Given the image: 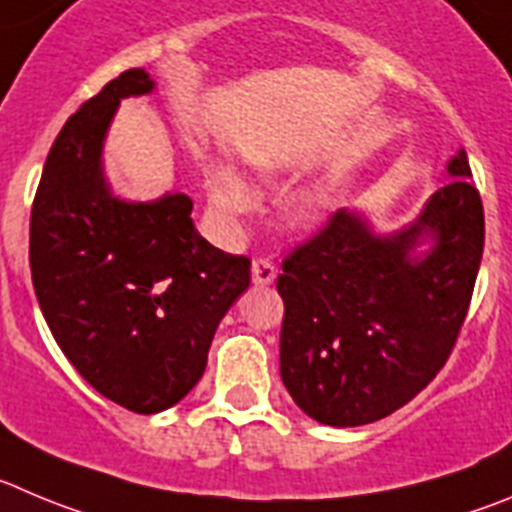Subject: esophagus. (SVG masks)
I'll list each match as a JSON object with an SVG mask.
<instances>
[{
    "label": "esophagus",
    "mask_w": 512,
    "mask_h": 512,
    "mask_svg": "<svg viewBox=\"0 0 512 512\" xmlns=\"http://www.w3.org/2000/svg\"><path fill=\"white\" fill-rule=\"evenodd\" d=\"M278 275V267L272 265L270 260H252V283L255 285H270Z\"/></svg>",
    "instance_id": "obj_1"
}]
</instances>
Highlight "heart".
I'll use <instances>...</instances> for the list:
<instances>
[{
	"instance_id": "obj_1",
	"label": "heart",
	"mask_w": 512,
	"mask_h": 512,
	"mask_svg": "<svg viewBox=\"0 0 512 512\" xmlns=\"http://www.w3.org/2000/svg\"><path fill=\"white\" fill-rule=\"evenodd\" d=\"M262 176H275L278 169L275 166H260ZM207 194L209 207L224 222H232L240 214H247L255 207V191L247 184L245 176L240 171H234L232 166H217L212 169L207 179ZM338 202L336 189L331 186H318V189H305L295 197L288 199L285 204V219L290 227L298 229H315L321 227L328 217L333 214Z\"/></svg>"
}]
</instances>
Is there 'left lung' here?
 <instances>
[{
	"mask_svg": "<svg viewBox=\"0 0 512 512\" xmlns=\"http://www.w3.org/2000/svg\"><path fill=\"white\" fill-rule=\"evenodd\" d=\"M447 174L455 179L407 227L379 234L366 214L338 209L283 260L280 376L315 422L389 417L450 356L480 270L485 214L465 148Z\"/></svg>",
	"mask_w": 512,
	"mask_h": 512,
	"instance_id": "obj_1",
	"label": "left lung"
}]
</instances>
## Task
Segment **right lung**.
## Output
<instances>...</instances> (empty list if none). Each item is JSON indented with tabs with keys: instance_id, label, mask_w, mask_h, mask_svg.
Instances as JSON below:
<instances>
[{
	"instance_id": "1",
	"label": "right lung",
	"mask_w": 512,
	"mask_h": 512,
	"mask_svg": "<svg viewBox=\"0 0 512 512\" xmlns=\"http://www.w3.org/2000/svg\"><path fill=\"white\" fill-rule=\"evenodd\" d=\"M154 88L133 68L80 105L47 154L30 219L32 285L57 346L136 414L164 412L197 386L219 321L250 288V260L204 240L184 191L126 202L105 179L118 105Z\"/></svg>"
}]
</instances>
